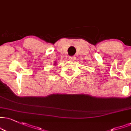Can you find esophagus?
I'll return each mask as SVG.
<instances>
[{
  "label": "esophagus",
  "mask_w": 131,
  "mask_h": 131,
  "mask_svg": "<svg viewBox=\"0 0 131 131\" xmlns=\"http://www.w3.org/2000/svg\"><path fill=\"white\" fill-rule=\"evenodd\" d=\"M69 59H70V61H73L75 59V56H70V57H69Z\"/></svg>",
  "instance_id": "34e87169"
}]
</instances>
